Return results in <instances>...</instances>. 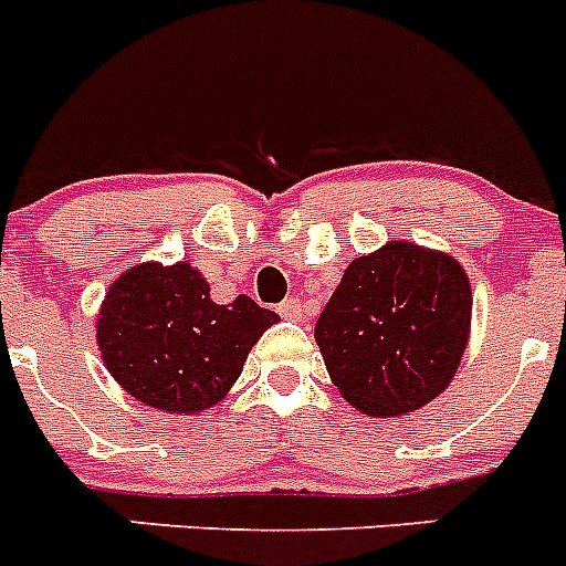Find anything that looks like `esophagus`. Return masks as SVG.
Instances as JSON below:
<instances>
[{
	"instance_id": "obj_1",
	"label": "esophagus",
	"mask_w": 566,
	"mask_h": 566,
	"mask_svg": "<svg viewBox=\"0 0 566 566\" xmlns=\"http://www.w3.org/2000/svg\"><path fill=\"white\" fill-rule=\"evenodd\" d=\"M277 311H280V316H283V319H303V303H300V300H286V303H280L277 305Z\"/></svg>"
}]
</instances>
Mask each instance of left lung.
I'll list each match as a JSON object with an SVG mask.
<instances>
[{
	"label": "left lung",
	"mask_w": 566,
	"mask_h": 566,
	"mask_svg": "<svg viewBox=\"0 0 566 566\" xmlns=\"http://www.w3.org/2000/svg\"><path fill=\"white\" fill-rule=\"evenodd\" d=\"M470 327L467 269L450 252L400 239L344 269L314 338L344 400L389 419L448 389Z\"/></svg>",
	"instance_id": "1"
}]
</instances>
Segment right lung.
I'll return each mask as SVG.
<instances>
[{"label": "right lung", "instance_id": "obj_1", "mask_svg": "<svg viewBox=\"0 0 566 566\" xmlns=\"http://www.w3.org/2000/svg\"><path fill=\"white\" fill-rule=\"evenodd\" d=\"M280 322L239 294L211 300L191 263L144 261L118 274L96 314L102 364L122 389L164 413H206L239 380L250 349Z\"/></svg>", "mask_w": 566, "mask_h": 566}]
</instances>
